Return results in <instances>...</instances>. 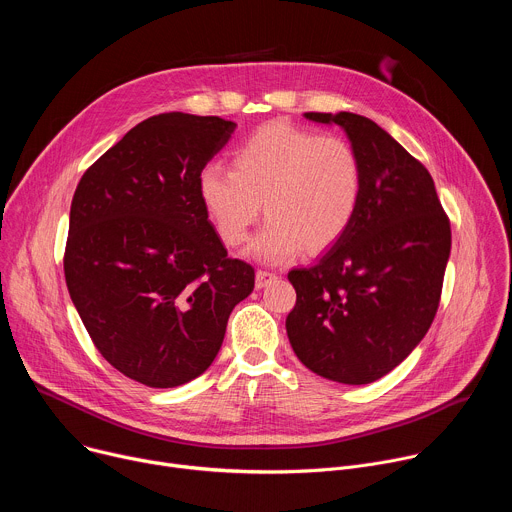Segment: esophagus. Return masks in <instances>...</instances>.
<instances>
[{
	"instance_id": "esophagus-1",
	"label": "esophagus",
	"mask_w": 512,
	"mask_h": 512,
	"mask_svg": "<svg viewBox=\"0 0 512 512\" xmlns=\"http://www.w3.org/2000/svg\"><path fill=\"white\" fill-rule=\"evenodd\" d=\"M275 279H277V275H275V273L259 269V271H257V275H255V285L261 289V287H267V285H269L271 281H275Z\"/></svg>"
}]
</instances>
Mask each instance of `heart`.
<instances>
[{"instance_id":"b5f03b06","label":"heart","mask_w":512,"mask_h":512,"mask_svg":"<svg viewBox=\"0 0 512 512\" xmlns=\"http://www.w3.org/2000/svg\"><path fill=\"white\" fill-rule=\"evenodd\" d=\"M231 170L206 164L198 172L200 204L218 237L241 245L261 214L265 227L249 255L281 263L304 247L322 253L352 227L364 192V170L352 143L285 123H267L233 152Z\"/></svg>"}]
</instances>
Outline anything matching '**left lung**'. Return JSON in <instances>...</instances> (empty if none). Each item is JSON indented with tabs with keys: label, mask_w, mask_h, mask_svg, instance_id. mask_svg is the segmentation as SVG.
I'll use <instances>...</instances> for the list:
<instances>
[{
	"label": "left lung",
	"mask_w": 512,
	"mask_h": 512,
	"mask_svg": "<svg viewBox=\"0 0 512 512\" xmlns=\"http://www.w3.org/2000/svg\"><path fill=\"white\" fill-rule=\"evenodd\" d=\"M304 117L344 129L364 192L348 233L314 265L287 273L298 300L285 330L312 373L369 385L401 364L433 322L450 221L429 172L375 121L348 111Z\"/></svg>",
	"instance_id": "obj_1"
}]
</instances>
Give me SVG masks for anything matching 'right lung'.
<instances>
[{
  "mask_svg": "<svg viewBox=\"0 0 512 512\" xmlns=\"http://www.w3.org/2000/svg\"><path fill=\"white\" fill-rule=\"evenodd\" d=\"M237 123L162 113L127 131L81 178L64 277L89 336L125 377L154 389L200 377L221 350L255 271L229 259L198 172Z\"/></svg>",
  "mask_w": 512,
  "mask_h": 512,
  "instance_id": "add662e5",
  "label": "right lung"
}]
</instances>
